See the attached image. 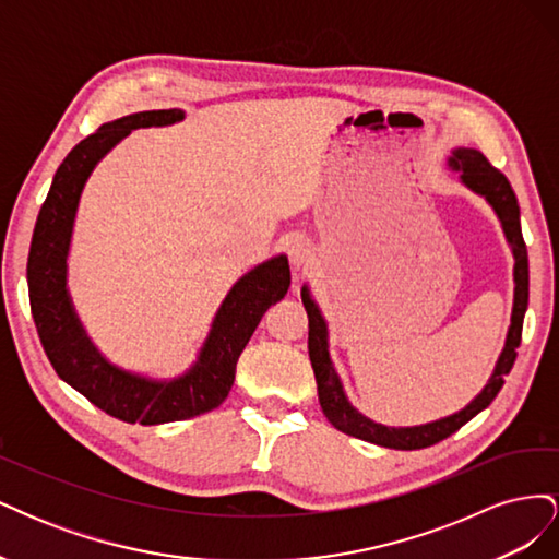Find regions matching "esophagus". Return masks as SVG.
Wrapping results in <instances>:
<instances>
[{"label": "esophagus", "instance_id": "esophagus-1", "mask_svg": "<svg viewBox=\"0 0 559 559\" xmlns=\"http://www.w3.org/2000/svg\"><path fill=\"white\" fill-rule=\"evenodd\" d=\"M286 253H289L294 267H306L314 259V249L306 238H294L289 247H286Z\"/></svg>", "mask_w": 559, "mask_h": 559}]
</instances>
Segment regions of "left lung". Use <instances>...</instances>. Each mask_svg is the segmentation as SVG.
Returning a JSON list of instances; mask_svg holds the SVG:
<instances>
[{"mask_svg": "<svg viewBox=\"0 0 559 559\" xmlns=\"http://www.w3.org/2000/svg\"><path fill=\"white\" fill-rule=\"evenodd\" d=\"M448 165L454 173H460V179L464 186H468L473 193L483 195L489 202V207L497 212L503 235L506 240H509L513 249V259H515V267H513L515 296H513V314H511L509 335H506V345L495 366L492 378H489L483 392L473 399L466 408H462L460 413H454L450 417L436 419V421H429V425H419V427H384L373 419L364 417L347 401L343 392V382L337 378L333 361L329 357V329H326L324 317H321V310L312 300L308 286H302L300 292L302 306H306L308 321H310L308 352H310V361L314 370L321 411H324L326 419L337 431L361 438V441L376 443L382 448H394V450L429 448V445H436L438 441H443V438L452 436L456 429H462L468 419L476 417L497 399L499 389L503 386V378L511 373L518 357L515 349L520 347L522 321L530 302V259H527V245L522 240L518 198L511 189V181L506 179L497 167L489 165V160L476 148H464V146L454 148L452 156L448 158Z\"/></svg>", "mask_w": 559, "mask_h": 559, "instance_id": "1", "label": "left lung"}]
</instances>
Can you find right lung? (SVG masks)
<instances>
[{"mask_svg": "<svg viewBox=\"0 0 559 559\" xmlns=\"http://www.w3.org/2000/svg\"><path fill=\"white\" fill-rule=\"evenodd\" d=\"M181 118V109L140 111L99 126L97 132L81 140L60 163L50 183L27 257L29 308L50 366L99 411L144 427L189 419L218 408L230 392L235 366L251 333L257 331L265 310L282 300L292 284L286 257H275L249 270L224 298L195 364L173 380L130 373L109 364L91 343L67 292V253L83 186L95 165L132 130L173 126Z\"/></svg>", "mask_w": 559, "mask_h": 559, "instance_id": "right-lung-1", "label": "right lung"}]
</instances>
